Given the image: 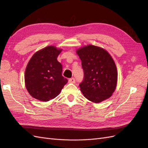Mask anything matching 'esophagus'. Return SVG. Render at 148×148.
Wrapping results in <instances>:
<instances>
[{"mask_svg": "<svg viewBox=\"0 0 148 148\" xmlns=\"http://www.w3.org/2000/svg\"><path fill=\"white\" fill-rule=\"evenodd\" d=\"M69 83H75V79L74 78H70L69 79Z\"/></svg>", "mask_w": 148, "mask_h": 148, "instance_id": "obj_1", "label": "esophagus"}]
</instances>
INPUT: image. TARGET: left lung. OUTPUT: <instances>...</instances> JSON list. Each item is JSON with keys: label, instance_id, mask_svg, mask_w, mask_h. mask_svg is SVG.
I'll return each instance as SVG.
<instances>
[{"label": "left lung", "instance_id": "left-lung-1", "mask_svg": "<svg viewBox=\"0 0 148 148\" xmlns=\"http://www.w3.org/2000/svg\"><path fill=\"white\" fill-rule=\"evenodd\" d=\"M84 71L83 82L79 84L84 96L99 103L109 98L117 82L115 62L108 52L101 47L89 45L77 51Z\"/></svg>", "mask_w": 148, "mask_h": 148}]
</instances>
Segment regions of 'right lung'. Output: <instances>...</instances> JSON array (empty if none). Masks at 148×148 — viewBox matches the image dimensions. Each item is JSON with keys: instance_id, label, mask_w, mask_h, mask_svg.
<instances>
[{"instance_id": "add662e5", "label": "right lung", "mask_w": 148, "mask_h": 148, "mask_svg": "<svg viewBox=\"0 0 148 148\" xmlns=\"http://www.w3.org/2000/svg\"><path fill=\"white\" fill-rule=\"evenodd\" d=\"M62 49L47 46L36 52L26 66V88L29 95L41 101L57 97L68 82L62 76V65L57 61Z\"/></svg>"}]
</instances>
